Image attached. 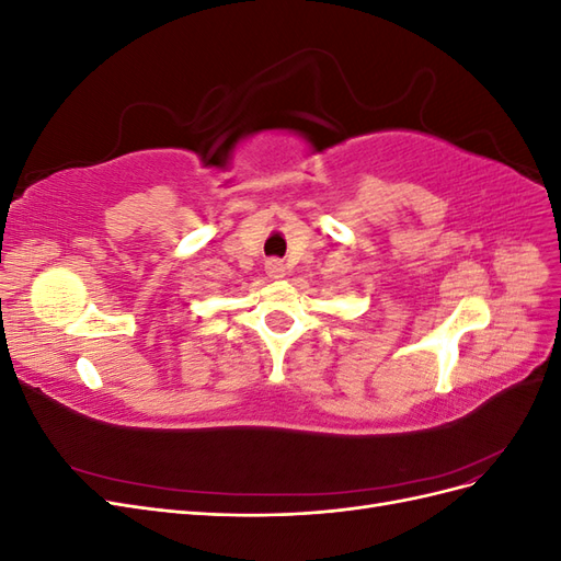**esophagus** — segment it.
Segmentation results:
<instances>
[{"label":"esophagus","instance_id":"obj_1","mask_svg":"<svg viewBox=\"0 0 561 561\" xmlns=\"http://www.w3.org/2000/svg\"><path fill=\"white\" fill-rule=\"evenodd\" d=\"M264 268H266V274L271 276V278H283L285 276V266H283V262L280 260H266L264 262Z\"/></svg>","mask_w":561,"mask_h":561}]
</instances>
